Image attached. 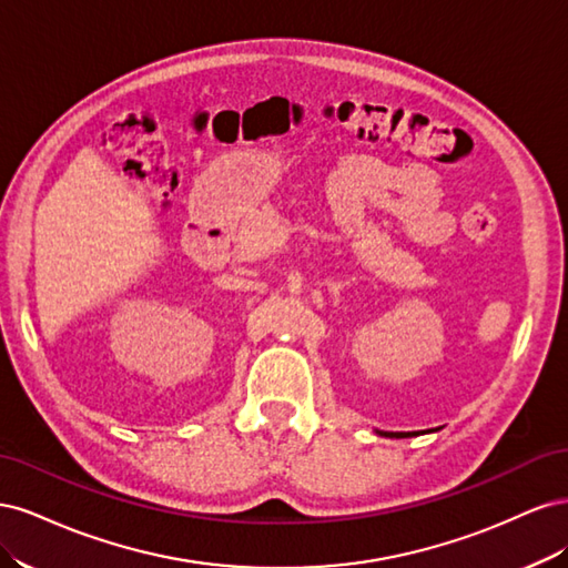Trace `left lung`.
Wrapping results in <instances>:
<instances>
[{
    "label": "left lung",
    "mask_w": 568,
    "mask_h": 568,
    "mask_svg": "<svg viewBox=\"0 0 568 568\" xmlns=\"http://www.w3.org/2000/svg\"><path fill=\"white\" fill-rule=\"evenodd\" d=\"M379 436H386V438H409V436H417L419 432H407V434H398V432H376Z\"/></svg>",
    "instance_id": "1"
}]
</instances>
